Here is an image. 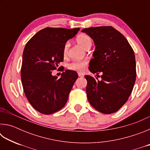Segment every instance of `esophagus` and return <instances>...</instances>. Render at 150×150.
Wrapping results in <instances>:
<instances>
[{"label": "esophagus", "instance_id": "1", "mask_svg": "<svg viewBox=\"0 0 150 150\" xmlns=\"http://www.w3.org/2000/svg\"><path fill=\"white\" fill-rule=\"evenodd\" d=\"M78 75H79V77H83V76H84V74H83V73H78Z\"/></svg>", "mask_w": 150, "mask_h": 150}]
</instances>
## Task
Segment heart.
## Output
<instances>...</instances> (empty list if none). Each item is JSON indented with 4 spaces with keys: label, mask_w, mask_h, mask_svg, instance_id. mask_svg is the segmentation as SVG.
<instances>
[{
    "label": "heart",
    "mask_w": 150,
    "mask_h": 150,
    "mask_svg": "<svg viewBox=\"0 0 150 150\" xmlns=\"http://www.w3.org/2000/svg\"><path fill=\"white\" fill-rule=\"evenodd\" d=\"M77 43L79 45H81L85 49H88L90 48L92 45V40L87 34H81L78 35L76 38ZM69 47V43L66 42L64 45V47H63V54L66 55L67 54L68 49ZM88 65V61L87 59H83L79 61H74L71 63L68 64L67 67L68 69L70 70L75 71L78 72H83L85 70V67H87Z\"/></svg>",
    "instance_id": "b5f03b06"
}]
</instances>
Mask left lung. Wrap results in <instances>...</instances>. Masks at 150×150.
<instances>
[{
    "instance_id": "left-lung-1",
    "label": "left lung",
    "mask_w": 150,
    "mask_h": 150,
    "mask_svg": "<svg viewBox=\"0 0 150 150\" xmlns=\"http://www.w3.org/2000/svg\"><path fill=\"white\" fill-rule=\"evenodd\" d=\"M95 45L90 71L101 80L85 75L87 98L91 106L104 114L118 111L128 100L136 81V59L133 49L120 32L112 26L82 30Z\"/></svg>"
}]
</instances>
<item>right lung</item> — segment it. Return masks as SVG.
<instances>
[{"label":"right lung","mask_w":150,"mask_h":150,"mask_svg":"<svg viewBox=\"0 0 150 150\" xmlns=\"http://www.w3.org/2000/svg\"><path fill=\"white\" fill-rule=\"evenodd\" d=\"M79 28H45L37 32L24 47L21 80L28 102L43 115L59 110L67 103L78 77L75 71L66 70L61 78L52 75L63 61V47Z\"/></svg>","instance_id":"add662e5"}]
</instances>
